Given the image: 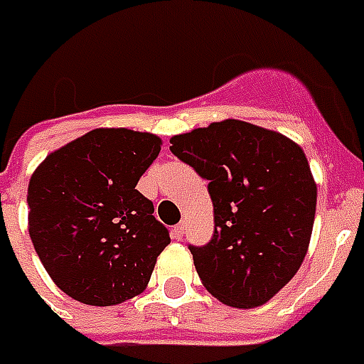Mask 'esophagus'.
Masks as SVG:
<instances>
[{
	"instance_id": "obj_1",
	"label": "esophagus",
	"mask_w": 364,
	"mask_h": 364,
	"mask_svg": "<svg viewBox=\"0 0 364 364\" xmlns=\"http://www.w3.org/2000/svg\"><path fill=\"white\" fill-rule=\"evenodd\" d=\"M184 229H186V221H180L176 228H174V233H172L174 239H182V235H184Z\"/></svg>"
}]
</instances>
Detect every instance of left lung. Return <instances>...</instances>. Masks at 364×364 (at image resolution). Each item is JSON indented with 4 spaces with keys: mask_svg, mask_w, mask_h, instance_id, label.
<instances>
[{
    "mask_svg": "<svg viewBox=\"0 0 364 364\" xmlns=\"http://www.w3.org/2000/svg\"><path fill=\"white\" fill-rule=\"evenodd\" d=\"M170 151L208 180L215 229L188 245L203 286L233 308L269 301L300 269L318 188L300 146L280 133L228 119L170 139Z\"/></svg>",
    "mask_w": 364,
    "mask_h": 364,
    "instance_id": "1",
    "label": "left lung"
}]
</instances>
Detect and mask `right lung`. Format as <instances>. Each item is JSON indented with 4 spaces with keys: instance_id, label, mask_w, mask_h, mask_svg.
Listing matches in <instances>:
<instances>
[{
    "instance_id": "right-lung-1",
    "label": "right lung",
    "mask_w": 364,
    "mask_h": 364,
    "mask_svg": "<svg viewBox=\"0 0 364 364\" xmlns=\"http://www.w3.org/2000/svg\"><path fill=\"white\" fill-rule=\"evenodd\" d=\"M161 139L94 129L54 151L29 182V235L54 284L90 306H113L145 290L170 243L136 182Z\"/></svg>"
}]
</instances>
